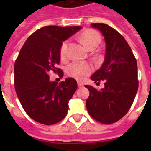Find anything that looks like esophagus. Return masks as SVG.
I'll return each mask as SVG.
<instances>
[{"label": "esophagus", "mask_w": 151, "mask_h": 151, "mask_svg": "<svg viewBox=\"0 0 151 151\" xmlns=\"http://www.w3.org/2000/svg\"><path fill=\"white\" fill-rule=\"evenodd\" d=\"M78 87H82L83 86V83L80 82H78Z\"/></svg>", "instance_id": "1"}]
</instances>
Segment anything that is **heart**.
I'll return each instance as SVG.
<instances>
[{"label": "heart", "mask_w": 151, "mask_h": 151, "mask_svg": "<svg viewBox=\"0 0 151 151\" xmlns=\"http://www.w3.org/2000/svg\"><path fill=\"white\" fill-rule=\"evenodd\" d=\"M80 40L88 49L92 50L99 44L101 41V38L97 31L88 29L86 30L84 32H82V35H80ZM67 56H68V41L65 40L61 43L60 47V56L62 60H65L67 58ZM92 70L93 68L91 64L75 61L67 66L66 72L69 77L79 81H83L92 72Z\"/></svg>", "instance_id": "heart-1"}]
</instances>
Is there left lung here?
Wrapping results in <instances>:
<instances>
[{
    "label": "left lung",
    "mask_w": 151,
    "mask_h": 151,
    "mask_svg": "<svg viewBox=\"0 0 151 151\" xmlns=\"http://www.w3.org/2000/svg\"><path fill=\"white\" fill-rule=\"evenodd\" d=\"M101 31L106 43L104 62L91 79L104 88L98 91L86 85L90 91L86 105L90 116L105 124L115 123L128 112L138 89L137 65L129 45L121 35L104 23H92Z\"/></svg>",
    "instance_id": "1"
}]
</instances>
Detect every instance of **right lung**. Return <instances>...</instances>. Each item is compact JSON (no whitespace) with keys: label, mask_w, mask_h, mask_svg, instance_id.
Returning <instances> with one entry per match:
<instances>
[{"label":"right lung","mask_w":151,"mask_h":151,"mask_svg":"<svg viewBox=\"0 0 151 151\" xmlns=\"http://www.w3.org/2000/svg\"><path fill=\"white\" fill-rule=\"evenodd\" d=\"M81 27L46 26L34 32L25 42L14 64V87L24 111L39 123L51 125L62 120L68 103L78 88L77 81L69 78L60 84L50 82L48 73H64L59 65L63 41Z\"/></svg>","instance_id":"right-lung-1"}]
</instances>
